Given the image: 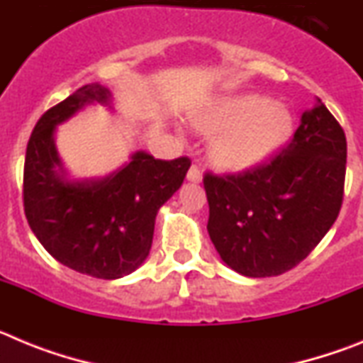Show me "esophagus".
I'll return each mask as SVG.
<instances>
[{"instance_id":"obj_1","label":"esophagus","mask_w":363,"mask_h":363,"mask_svg":"<svg viewBox=\"0 0 363 363\" xmlns=\"http://www.w3.org/2000/svg\"><path fill=\"white\" fill-rule=\"evenodd\" d=\"M187 179H189V182H194V184H200L201 179H203V176H201V171L198 169L196 165H192L191 169H189Z\"/></svg>"}]
</instances>
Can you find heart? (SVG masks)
<instances>
[{
  "mask_svg": "<svg viewBox=\"0 0 363 363\" xmlns=\"http://www.w3.org/2000/svg\"><path fill=\"white\" fill-rule=\"evenodd\" d=\"M194 125L216 134L211 160L225 171H249L271 160L294 129L291 108L256 92L227 94L205 105Z\"/></svg>",
  "mask_w": 363,
  "mask_h": 363,
  "instance_id": "1",
  "label": "heart"
}]
</instances>
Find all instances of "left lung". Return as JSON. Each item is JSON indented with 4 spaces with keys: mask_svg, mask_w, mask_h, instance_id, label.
Returning <instances> with one entry per match:
<instances>
[{
    "mask_svg": "<svg viewBox=\"0 0 363 363\" xmlns=\"http://www.w3.org/2000/svg\"><path fill=\"white\" fill-rule=\"evenodd\" d=\"M345 160L344 129L316 98L271 162L238 176L205 174L207 230L220 258L249 278L300 264L338 218Z\"/></svg>",
    "mask_w": 363,
    "mask_h": 363,
    "instance_id": "obj_1",
    "label": "left lung"
}]
</instances>
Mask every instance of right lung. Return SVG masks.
Instances as JSON below:
<instances>
[{"label":"right lung","instance_id":"1","mask_svg":"<svg viewBox=\"0 0 363 363\" xmlns=\"http://www.w3.org/2000/svg\"><path fill=\"white\" fill-rule=\"evenodd\" d=\"M91 105L114 111L107 86L91 83L36 123L23 172L25 216L50 256L82 274L116 280L149 256L160 207L182 187L191 160H156L134 150L116 171L72 178L56 147L57 127Z\"/></svg>","mask_w":363,"mask_h":363}]
</instances>
